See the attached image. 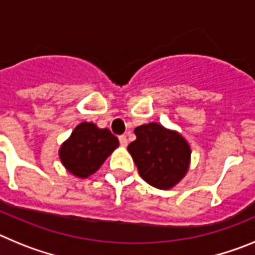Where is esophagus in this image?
I'll use <instances>...</instances> for the list:
<instances>
[{"label": "esophagus", "instance_id": "1", "mask_svg": "<svg viewBox=\"0 0 255 255\" xmlns=\"http://www.w3.org/2000/svg\"><path fill=\"white\" fill-rule=\"evenodd\" d=\"M119 140H120L121 147H128V138H126V135H120V136H119Z\"/></svg>", "mask_w": 255, "mask_h": 255}]
</instances>
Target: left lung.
I'll return each mask as SVG.
<instances>
[{"mask_svg":"<svg viewBox=\"0 0 255 255\" xmlns=\"http://www.w3.org/2000/svg\"><path fill=\"white\" fill-rule=\"evenodd\" d=\"M136 139L128 145L141 179L162 190L176 186L189 171L191 149L179 131L149 123L135 128Z\"/></svg>","mask_w":255,"mask_h":255,"instance_id":"8db88e82","label":"left lung"}]
</instances>
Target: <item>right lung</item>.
<instances>
[{
  "instance_id": "1",
  "label": "right lung",
  "mask_w": 255,
  "mask_h": 255,
  "mask_svg": "<svg viewBox=\"0 0 255 255\" xmlns=\"http://www.w3.org/2000/svg\"><path fill=\"white\" fill-rule=\"evenodd\" d=\"M119 139L93 123H80L58 149L61 163L71 175L87 179L96 173L119 147Z\"/></svg>"
}]
</instances>
